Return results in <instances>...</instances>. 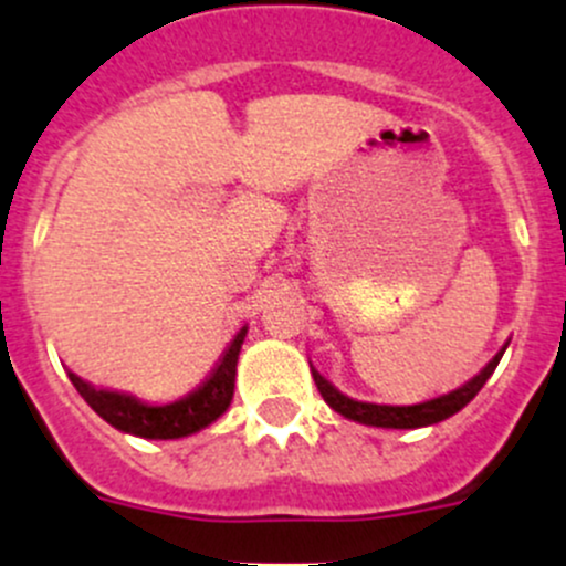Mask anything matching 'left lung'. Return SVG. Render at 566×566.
I'll return each mask as SVG.
<instances>
[{"label": "left lung", "instance_id": "1", "mask_svg": "<svg viewBox=\"0 0 566 566\" xmlns=\"http://www.w3.org/2000/svg\"><path fill=\"white\" fill-rule=\"evenodd\" d=\"M503 350L490 361V365L484 367V370L479 373V376L470 378L464 387L453 389V392H448V395H440V398H434V400H422V403H415V406L361 403V400H354V398H348V395L337 392V389H334L332 384L321 376V373L312 370V378H315L323 400H326L334 411H339L343 417H348V420L365 422V426H378V429H420V426H431V422H440V420H446V417L457 415L459 409H464V406H468L470 400L479 395V389L484 387L486 378L495 373Z\"/></svg>", "mask_w": 566, "mask_h": 566}]
</instances>
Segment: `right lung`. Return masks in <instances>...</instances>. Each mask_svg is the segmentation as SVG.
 <instances>
[{
    "label": "right lung",
    "instance_id": "obj_1",
    "mask_svg": "<svg viewBox=\"0 0 566 566\" xmlns=\"http://www.w3.org/2000/svg\"><path fill=\"white\" fill-rule=\"evenodd\" d=\"M243 339L245 328H240L238 337L223 350L221 361L210 373V378L199 389L185 395L182 400H174V403L166 406H146L137 398H132V395L96 389L87 381H82L80 376H74V373H69V378L76 387V392L87 400V406L118 431L146 437V440H179V437L201 431L229 409L234 395V373H238V354Z\"/></svg>",
    "mask_w": 566,
    "mask_h": 566
}]
</instances>
